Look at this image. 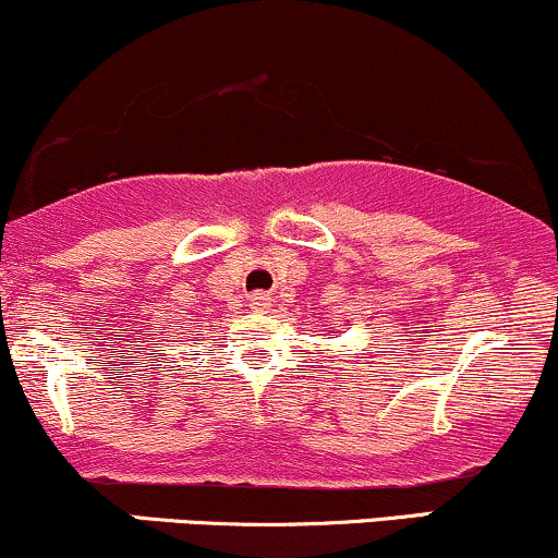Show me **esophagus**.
I'll list each match as a JSON object with an SVG mask.
<instances>
[{
	"mask_svg": "<svg viewBox=\"0 0 558 558\" xmlns=\"http://www.w3.org/2000/svg\"><path fill=\"white\" fill-rule=\"evenodd\" d=\"M248 306H252L254 312H267L272 306V296L270 293H252V296H248Z\"/></svg>",
	"mask_w": 558,
	"mask_h": 558,
	"instance_id": "34e87169",
	"label": "esophagus"
}]
</instances>
